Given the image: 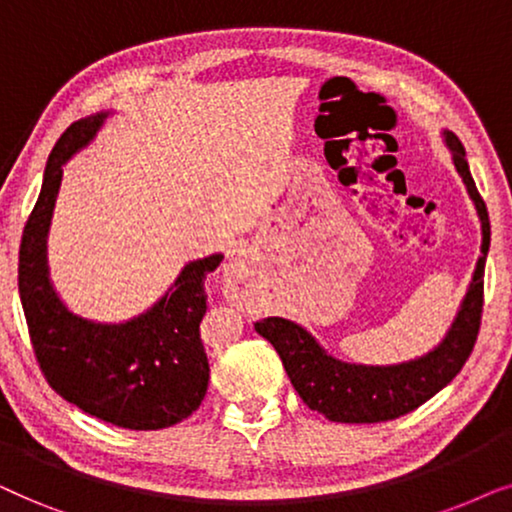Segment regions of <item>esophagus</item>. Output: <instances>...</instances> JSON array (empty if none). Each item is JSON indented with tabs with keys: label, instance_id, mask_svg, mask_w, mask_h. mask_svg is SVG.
Masks as SVG:
<instances>
[{
	"label": "esophagus",
	"instance_id": "1",
	"mask_svg": "<svg viewBox=\"0 0 512 512\" xmlns=\"http://www.w3.org/2000/svg\"><path fill=\"white\" fill-rule=\"evenodd\" d=\"M236 262H241V257H238V260H236Z\"/></svg>",
	"mask_w": 512,
	"mask_h": 512
}]
</instances>
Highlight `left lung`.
Returning a JSON list of instances; mask_svg holds the SVG:
<instances>
[{
    "label": "left lung",
    "instance_id": "1",
    "mask_svg": "<svg viewBox=\"0 0 512 512\" xmlns=\"http://www.w3.org/2000/svg\"><path fill=\"white\" fill-rule=\"evenodd\" d=\"M445 142L482 222V255L452 327L433 351L398 365H356L330 356L316 337L288 318L274 316L255 323V330L281 356L299 398L325 419L339 424H377L403 417L442 391L461 372L473 351L482 318L485 262L492 231L487 206L470 175L466 149L449 131H445Z\"/></svg>",
    "mask_w": 512,
    "mask_h": 512
}]
</instances>
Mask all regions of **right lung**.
I'll return each mask as SVG.
<instances>
[{"label":"right lung","instance_id":"obj_1","mask_svg":"<svg viewBox=\"0 0 512 512\" xmlns=\"http://www.w3.org/2000/svg\"><path fill=\"white\" fill-rule=\"evenodd\" d=\"M107 117L98 112L74 121L53 147L20 241L18 292L34 356L53 391L107 424L159 431L199 410L208 391L210 367L199 335L208 309L203 283L224 255L189 262L152 309L126 323H93L60 302L49 278L46 236L63 166Z\"/></svg>","mask_w":512,"mask_h":512}]
</instances>
